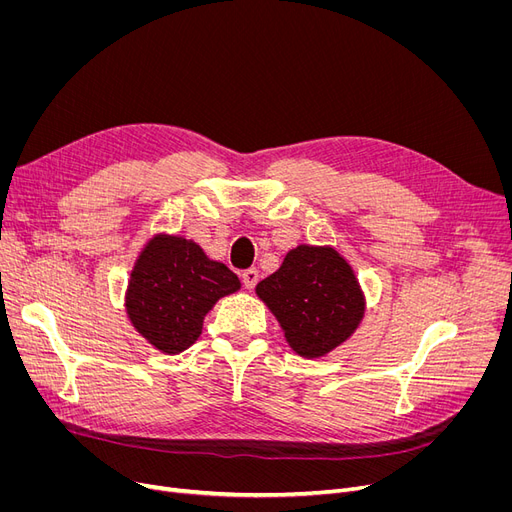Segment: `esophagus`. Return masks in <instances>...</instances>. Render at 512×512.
<instances>
[{
	"label": "esophagus",
	"instance_id": "34e87169",
	"mask_svg": "<svg viewBox=\"0 0 512 512\" xmlns=\"http://www.w3.org/2000/svg\"><path fill=\"white\" fill-rule=\"evenodd\" d=\"M257 282H259V272L257 270H245V272H242V284H245L247 290H253Z\"/></svg>",
	"mask_w": 512,
	"mask_h": 512
}]
</instances>
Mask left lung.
<instances>
[{
  "label": "left lung",
  "mask_w": 512,
  "mask_h": 512,
  "mask_svg": "<svg viewBox=\"0 0 512 512\" xmlns=\"http://www.w3.org/2000/svg\"><path fill=\"white\" fill-rule=\"evenodd\" d=\"M255 294L303 359L332 353L365 317V294L353 267L330 245L290 249L278 270L257 284Z\"/></svg>",
  "instance_id": "left-lung-1"
}]
</instances>
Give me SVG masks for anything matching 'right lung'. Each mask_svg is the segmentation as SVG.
<instances>
[{
  "instance_id": "1",
  "label": "right lung",
  "mask_w": 512,
  "mask_h": 512,
  "mask_svg": "<svg viewBox=\"0 0 512 512\" xmlns=\"http://www.w3.org/2000/svg\"><path fill=\"white\" fill-rule=\"evenodd\" d=\"M238 290V276L209 259L197 242L157 232L132 265L124 309L155 351L178 355L197 342L213 305Z\"/></svg>"
}]
</instances>
